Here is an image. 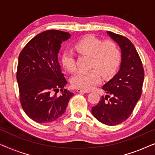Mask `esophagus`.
<instances>
[{"label":"esophagus","instance_id":"1","mask_svg":"<svg viewBox=\"0 0 155 155\" xmlns=\"http://www.w3.org/2000/svg\"><path fill=\"white\" fill-rule=\"evenodd\" d=\"M77 92L79 93H89L90 92V90H82V89H78Z\"/></svg>","mask_w":155,"mask_h":155}]
</instances>
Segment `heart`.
Instances as JSON below:
<instances>
[{
	"label": "heart",
	"instance_id": "heart-1",
	"mask_svg": "<svg viewBox=\"0 0 155 155\" xmlns=\"http://www.w3.org/2000/svg\"><path fill=\"white\" fill-rule=\"evenodd\" d=\"M78 53L90 56L88 71L78 72L71 80L75 87L90 90L101 81V74L104 77L113 74L120 60V50L113 40L102 41L93 35L80 39L75 45ZM63 65L68 73L76 71L75 55L71 51H65L62 56Z\"/></svg>",
	"mask_w": 155,
	"mask_h": 155
}]
</instances>
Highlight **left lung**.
Listing matches in <instances>:
<instances>
[{"mask_svg":"<svg viewBox=\"0 0 155 155\" xmlns=\"http://www.w3.org/2000/svg\"><path fill=\"white\" fill-rule=\"evenodd\" d=\"M121 49L119 71L102 89L107 93L92 108V115L107 126H116L128 119L141 97L144 68L135 46L124 36L107 31Z\"/></svg>","mask_w":155,"mask_h":155,"instance_id":"obj_1","label":"left lung"}]
</instances>
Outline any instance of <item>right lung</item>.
<instances>
[{
	"label": "right lung",
	"mask_w": 155,
	"mask_h": 155,
	"mask_svg": "<svg viewBox=\"0 0 155 155\" xmlns=\"http://www.w3.org/2000/svg\"><path fill=\"white\" fill-rule=\"evenodd\" d=\"M70 37L63 31H44L32 38L19 55L17 80L21 106L39 124L54 121L62 116L73 95L64 89L67 81L58 61L61 44Z\"/></svg>",
	"instance_id": "obj_1"
}]
</instances>
